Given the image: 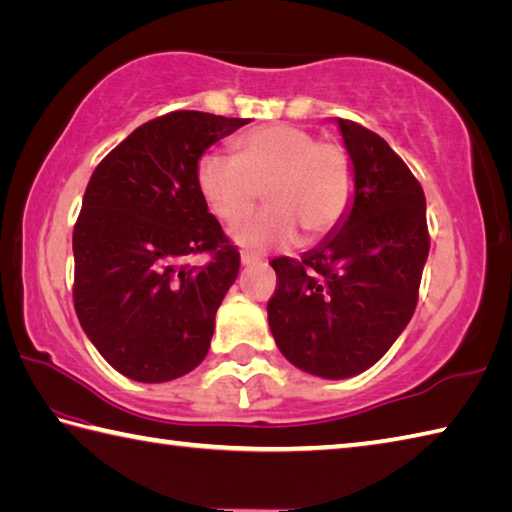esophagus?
<instances>
[{"mask_svg":"<svg viewBox=\"0 0 512 512\" xmlns=\"http://www.w3.org/2000/svg\"><path fill=\"white\" fill-rule=\"evenodd\" d=\"M240 263H243V265H256V263H263V258L256 256V254L243 252V256H240Z\"/></svg>","mask_w":512,"mask_h":512,"instance_id":"esophagus-1","label":"esophagus"}]
</instances>
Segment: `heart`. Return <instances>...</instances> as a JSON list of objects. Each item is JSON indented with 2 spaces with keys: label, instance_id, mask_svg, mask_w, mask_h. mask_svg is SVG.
<instances>
[{
  "label": "heart",
  "instance_id": "heart-1",
  "mask_svg": "<svg viewBox=\"0 0 512 512\" xmlns=\"http://www.w3.org/2000/svg\"><path fill=\"white\" fill-rule=\"evenodd\" d=\"M234 153H205L196 185L211 214L227 225L252 214L263 194L265 214L234 229V240L249 252L296 243V228L316 245L350 216L356 171L345 144L318 140L296 124H269L238 136Z\"/></svg>",
  "mask_w": 512,
  "mask_h": 512
}]
</instances>
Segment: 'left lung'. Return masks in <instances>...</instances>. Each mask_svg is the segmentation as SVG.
Returning a JSON list of instances; mask_svg holds the SVG:
<instances>
[{"label":"left lung","mask_w":512,"mask_h":512,"mask_svg":"<svg viewBox=\"0 0 512 512\" xmlns=\"http://www.w3.org/2000/svg\"><path fill=\"white\" fill-rule=\"evenodd\" d=\"M336 122L356 171L352 211L301 260H272L276 289L267 303L278 350L323 379L359 374L390 350L417 307L430 252L414 173L374 131Z\"/></svg>","instance_id":"left-lung-1"}]
</instances>
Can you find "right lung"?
<instances>
[{
  "label": "right lung",
  "instance_id": "obj_1",
  "mask_svg": "<svg viewBox=\"0 0 512 512\" xmlns=\"http://www.w3.org/2000/svg\"><path fill=\"white\" fill-rule=\"evenodd\" d=\"M245 118L171 111L122 140L86 185L73 227V305L120 374L178 379L202 363L216 310L240 269L238 247L196 185L205 149ZM207 253L205 266L188 258Z\"/></svg>",
  "mask_w": 512,
  "mask_h": 512
}]
</instances>
